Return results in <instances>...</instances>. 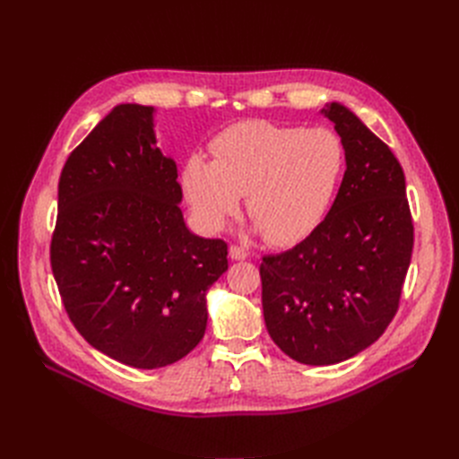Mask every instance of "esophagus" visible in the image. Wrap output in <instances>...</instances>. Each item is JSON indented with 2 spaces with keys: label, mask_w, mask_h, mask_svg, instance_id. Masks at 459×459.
I'll use <instances>...</instances> for the list:
<instances>
[{
  "label": "esophagus",
  "mask_w": 459,
  "mask_h": 459,
  "mask_svg": "<svg viewBox=\"0 0 459 459\" xmlns=\"http://www.w3.org/2000/svg\"><path fill=\"white\" fill-rule=\"evenodd\" d=\"M230 256L233 260H245L247 256H249V251L243 249V247H239V245H230Z\"/></svg>",
  "instance_id": "esophagus-1"
}]
</instances>
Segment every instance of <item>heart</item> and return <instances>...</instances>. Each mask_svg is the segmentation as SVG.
<instances>
[{"label":"heart","instance_id":"1","mask_svg":"<svg viewBox=\"0 0 459 459\" xmlns=\"http://www.w3.org/2000/svg\"><path fill=\"white\" fill-rule=\"evenodd\" d=\"M210 151L214 162L195 152L181 171L195 216L218 231L238 214L247 195V212L264 241L276 247L299 243L320 226L345 164L333 131L260 119L221 131Z\"/></svg>","mask_w":459,"mask_h":459}]
</instances>
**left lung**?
Returning a JSON list of instances; mask_svg holds the SVG:
<instances>
[{"label":"left lung","instance_id":"8db88e82","mask_svg":"<svg viewBox=\"0 0 459 459\" xmlns=\"http://www.w3.org/2000/svg\"><path fill=\"white\" fill-rule=\"evenodd\" d=\"M345 173L328 216L293 249L263 256L270 338L303 365H333L375 343L398 313L413 251L405 176L386 143L342 104L322 108Z\"/></svg>","mask_w":459,"mask_h":459}]
</instances>
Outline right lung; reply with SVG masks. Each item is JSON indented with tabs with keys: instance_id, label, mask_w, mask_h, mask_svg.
Instances as JSON below:
<instances>
[{
	"instance_id": "1",
	"label": "right lung",
	"mask_w": 459,
	"mask_h": 459,
	"mask_svg": "<svg viewBox=\"0 0 459 459\" xmlns=\"http://www.w3.org/2000/svg\"><path fill=\"white\" fill-rule=\"evenodd\" d=\"M152 106L119 104L61 169L49 263L65 311L92 348L134 368L193 351L228 243L187 230L178 166L156 146Z\"/></svg>"
}]
</instances>
